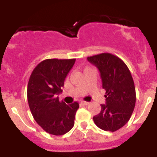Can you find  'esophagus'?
<instances>
[{"label": "esophagus", "mask_w": 157, "mask_h": 157, "mask_svg": "<svg viewBox=\"0 0 157 157\" xmlns=\"http://www.w3.org/2000/svg\"><path fill=\"white\" fill-rule=\"evenodd\" d=\"M81 104H82V105H90V103H89V102H86V101H81Z\"/></svg>", "instance_id": "obj_1"}]
</instances>
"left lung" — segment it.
Here are the masks:
<instances>
[{
  "mask_svg": "<svg viewBox=\"0 0 157 157\" xmlns=\"http://www.w3.org/2000/svg\"><path fill=\"white\" fill-rule=\"evenodd\" d=\"M101 73L106 103L101 105L99 114L94 116L95 124L101 130L114 132L129 121L136 102L134 80L126 63L108 52L87 57Z\"/></svg>",
  "mask_w": 157,
  "mask_h": 157,
  "instance_id": "obj_1",
  "label": "left lung"
}]
</instances>
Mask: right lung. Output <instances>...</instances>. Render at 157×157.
I'll return each instance as SVG.
<instances>
[{
	"mask_svg": "<svg viewBox=\"0 0 157 157\" xmlns=\"http://www.w3.org/2000/svg\"><path fill=\"white\" fill-rule=\"evenodd\" d=\"M75 59H47L33 70L27 86V100L34 120L53 135H63L74 127L78 102L66 105L57 95Z\"/></svg>",
	"mask_w": 157,
	"mask_h": 157,
	"instance_id": "right-lung-1",
	"label": "right lung"
}]
</instances>
